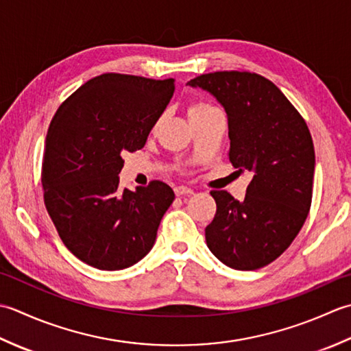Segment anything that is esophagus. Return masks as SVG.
Listing matches in <instances>:
<instances>
[{
    "label": "esophagus",
    "mask_w": 351,
    "mask_h": 351,
    "mask_svg": "<svg viewBox=\"0 0 351 351\" xmlns=\"http://www.w3.org/2000/svg\"><path fill=\"white\" fill-rule=\"evenodd\" d=\"M174 192H176V195H192L194 194V191H192L191 188H186V186H177V188L174 189Z\"/></svg>",
    "instance_id": "esophagus-1"
}]
</instances>
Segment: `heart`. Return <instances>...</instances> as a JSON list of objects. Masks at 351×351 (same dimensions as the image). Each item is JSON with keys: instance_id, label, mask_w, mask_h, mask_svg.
<instances>
[{"instance_id": "1", "label": "heart", "mask_w": 351, "mask_h": 351, "mask_svg": "<svg viewBox=\"0 0 351 351\" xmlns=\"http://www.w3.org/2000/svg\"><path fill=\"white\" fill-rule=\"evenodd\" d=\"M218 112L215 107H213L210 103L207 101H194L191 103L189 109H188V117L191 121H195V119H202L212 115V113Z\"/></svg>"}]
</instances>
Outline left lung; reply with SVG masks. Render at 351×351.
Wrapping results in <instances>:
<instances>
[{"label":"left lung","instance_id":"left-lung-1","mask_svg":"<svg viewBox=\"0 0 351 351\" xmlns=\"http://www.w3.org/2000/svg\"><path fill=\"white\" fill-rule=\"evenodd\" d=\"M188 84L224 107L228 159L253 173L242 202L227 191L210 192L217 213L206 227L207 247L233 269L265 267L291 245L311 209L315 149L309 128L283 92L259 74L219 71Z\"/></svg>","mask_w":351,"mask_h":351}]
</instances>
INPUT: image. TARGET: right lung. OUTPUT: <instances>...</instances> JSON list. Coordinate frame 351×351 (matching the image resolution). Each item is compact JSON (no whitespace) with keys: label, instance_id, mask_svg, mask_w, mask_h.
I'll use <instances>...</instances> for the list:
<instances>
[{"label":"right lung","instance_id":"1","mask_svg":"<svg viewBox=\"0 0 351 351\" xmlns=\"http://www.w3.org/2000/svg\"><path fill=\"white\" fill-rule=\"evenodd\" d=\"M174 94V78L103 74L66 98L49 124L42 186L63 244L88 265L118 271L153 248L174 191L153 180L121 191L123 156L145 145Z\"/></svg>","mask_w":351,"mask_h":351}]
</instances>
